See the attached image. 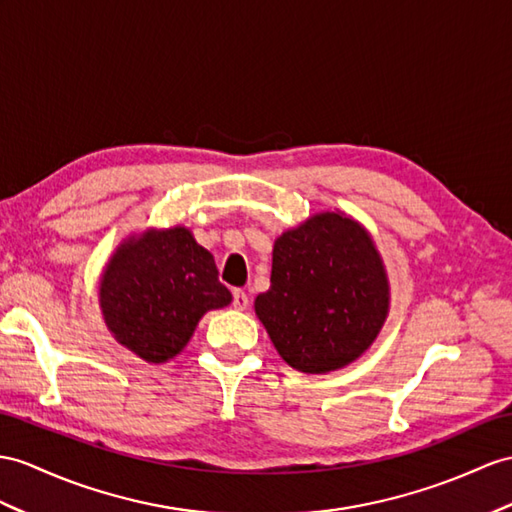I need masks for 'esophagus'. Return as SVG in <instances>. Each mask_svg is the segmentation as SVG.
Wrapping results in <instances>:
<instances>
[{"mask_svg":"<svg viewBox=\"0 0 512 512\" xmlns=\"http://www.w3.org/2000/svg\"><path fill=\"white\" fill-rule=\"evenodd\" d=\"M232 306L236 310H245L249 306V297L245 291H234V299H232Z\"/></svg>","mask_w":512,"mask_h":512,"instance_id":"34e87169","label":"esophagus"}]
</instances>
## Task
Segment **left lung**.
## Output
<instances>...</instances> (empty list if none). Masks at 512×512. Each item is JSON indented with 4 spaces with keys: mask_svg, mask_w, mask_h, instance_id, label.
<instances>
[{
    "mask_svg": "<svg viewBox=\"0 0 512 512\" xmlns=\"http://www.w3.org/2000/svg\"><path fill=\"white\" fill-rule=\"evenodd\" d=\"M391 284L369 230L323 210L273 243L271 286L256 317L286 365L330 373L363 356L384 326Z\"/></svg>",
    "mask_w": 512,
    "mask_h": 512,
    "instance_id": "1",
    "label": "left lung"
}]
</instances>
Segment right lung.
I'll return each instance as SVG.
<instances>
[{
  "mask_svg": "<svg viewBox=\"0 0 512 512\" xmlns=\"http://www.w3.org/2000/svg\"><path fill=\"white\" fill-rule=\"evenodd\" d=\"M97 295L112 339L152 365L176 358L199 319L232 302L213 254L184 226L126 236L108 258Z\"/></svg>",
  "mask_w": 512,
  "mask_h": 512,
  "instance_id": "1",
  "label": "right lung"
}]
</instances>
